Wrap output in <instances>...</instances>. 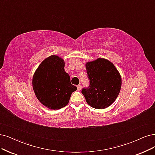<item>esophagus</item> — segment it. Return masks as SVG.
Listing matches in <instances>:
<instances>
[{"mask_svg":"<svg viewBox=\"0 0 155 155\" xmlns=\"http://www.w3.org/2000/svg\"><path fill=\"white\" fill-rule=\"evenodd\" d=\"M77 90H78V91H81V89H82V86H81V85H77Z\"/></svg>","mask_w":155,"mask_h":155,"instance_id":"1","label":"esophagus"}]
</instances>
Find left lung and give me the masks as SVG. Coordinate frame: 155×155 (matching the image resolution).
Segmentation results:
<instances>
[{
    "instance_id": "obj_1",
    "label": "left lung",
    "mask_w": 155,
    "mask_h": 155,
    "mask_svg": "<svg viewBox=\"0 0 155 155\" xmlns=\"http://www.w3.org/2000/svg\"><path fill=\"white\" fill-rule=\"evenodd\" d=\"M90 84L82 93L87 104L104 109L115 101L121 88V77L110 61L98 58L85 64Z\"/></svg>"
}]
</instances>
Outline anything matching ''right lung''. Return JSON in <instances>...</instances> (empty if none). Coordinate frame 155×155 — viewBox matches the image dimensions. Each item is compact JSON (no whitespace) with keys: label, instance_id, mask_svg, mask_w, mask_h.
<instances>
[{"label":"right lung","instance_id":"right-lung-1","mask_svg":"<svg viewBox=\"0 0 155 155\" xmlns=\"http://www.w3.org/2000/svg\"><path fill=\"white\" fill-rule=\"evenodd\" d=\"M65 62L61 57L51 55L36 69L32 78V87L38 100L51 110L66 106L77 87L64 70Z\"/></svg>","mask_w":155,"mask_h":155}]
</instances>
